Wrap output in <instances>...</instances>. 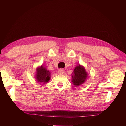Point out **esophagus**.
I'll list each match as a JSON object with an SVG mask.
<instances>
[{
    "label": "esophagus",
    "instance_id": "1",
    "mask_svg": "<svg viewBox=\"0 0 126 126\" xmlns=\"http://www.w3.org/2000/svg\"><path fill=\"white\" fill-rule=\"evenodd\" d=\"M58 72L59 74H63L64 72V70L63 69H60L58 70Z\"/></svg>",
    "mask_w": 126,
    "mask_h": 126
}]
</instances>
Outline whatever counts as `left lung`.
<instances>
[{
    "instance_id": "left-lung-1",
    "label": "left lung",
    "mask_w": 126,
    "mask_h": 126,
    "mask_svg": "<svg viewBox=\"0 0 126 126\" xmlns=\"http://www.w3.org/2000/svg\"><path fill=\"white\" fill-rule=\"evenodd\" d=\"M72 84L78 87L84 83L88 77V73L85 67L80 64L76 66L71 74Z\"/></svg>"
}]
</instances>
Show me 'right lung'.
Here are the masks:
<instances>
[{
	"mask_svg": "<svg viewBox=\"0 0 126 126\" xmlns=\"http://www.w3.org/2000/svg\"><path fill=\"white\" fill-rule=\"evenodd\" d=\"M51 78V72L42 64L36 69L35 78L38 82L45 84L49 82Z\"/></svg>",
	"mask_w": 126,
	"mask_h": 126,
	"instance_id": "1",
	"label": "right lung"
}]
</instances>
